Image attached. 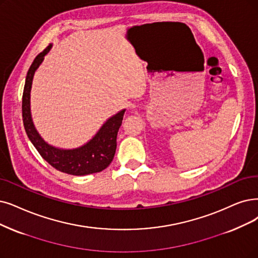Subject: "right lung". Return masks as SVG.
<instances>
[{"instance_id": "obj_1", "label": "right lung", "mask_w": 258, "mask_h": 258, "mask_svg": "<svg viewBox=\"0 0 258 258\" xmlns=\"http://www.w3.org/2000/svg\"><path fill=\"white\" fill-rule=\"evenodd\" d=\"M51 44L35 58L26 75L22 96V117L26 135L40 156L57 170L73 174V176H85V174L99 172L107 168L114 158L116 137L118 129L121 126L125 110H121L114 116L110 117L102 125L96 136L84 146L70 150L49 146L39 136L34 126L32 115H30L29 98L35 72L43 61L44 56L48 53Z\"/></svg>"}]
</instances>
